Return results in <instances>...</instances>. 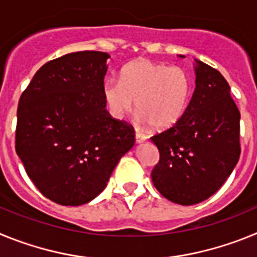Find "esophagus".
I'll return each instance as SVG.
<instances>
[{"instance_id": "1", "label": "esophagus", "mask_w": 257, "mask_h": 257, "mask_svg": "<svg viewBox=\"0 0 257 257\" xmlns=\"http://www.w3.org/2000/svg\"><path fill=\"white\" fill-rule=\"evenodd\" d=\"M135 139H136V143H144L145 140L148 139V136L144 135V134H142V133H139V131H136Z\"/></svg>"}]
</instances>
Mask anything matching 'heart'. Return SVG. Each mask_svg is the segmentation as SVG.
Segmentation results:
<instances>
[{
    "label": "heart",
    "mask_w": 257,
    "mask_h": 257,
    "mask_svg": "<svg viewBox=\"0 0 257 257\" xmlns=\"http://www.w3.org/2000/svg\"><path fill=\"white\" fill-rule=\"evenodd\" d=\"M190 91L189 74L183 68L140 59L122 69L119 81L106 79L103 99L115 119H122L136 105L140 121L163 130L183 117Z\"/></svg>",
    "instance_id": "1"
}]
</instances>
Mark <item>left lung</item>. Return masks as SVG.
Here are the masks:
<instances>
[{
  "mask_svg": "<svg viewBox=\"0 0 257 257\" xmlns=\"http://www.w3.org/2000/svg\"><path fill=\"white\" fill-rule=\"evenodd\" d=\"M239 118L226 79L197 60L196 90L185 113L151 138L160 152L151 175L156 189L183 206L212 196L239 160Z\"/></svg>",
  "mask_w": 257,
  "mask_h": 257,
  "instance_id": "left-lung-1",
  "label": "left lung"
}]
</instances>
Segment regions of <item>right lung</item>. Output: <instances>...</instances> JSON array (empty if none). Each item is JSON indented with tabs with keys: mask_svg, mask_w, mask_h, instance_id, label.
<instances>
[{
	"mask_svg": "<svg viewBox=\"0 0 257 257\" xmlns=\"http://www.w3.org/2000/svg\"><path fill=\"white\" fill-rule=\"evenodd\" d=\"M108 58L79 51L47 61L20 96L15 151L37 189L59 205L99 196L135 143L134 127L105 109Z\"/></svg>",
	"mask_w": 257,
	"mask_h": 257,
	"instance_id": "obj_1",
	"label": "right lung"
}]
</instances>
